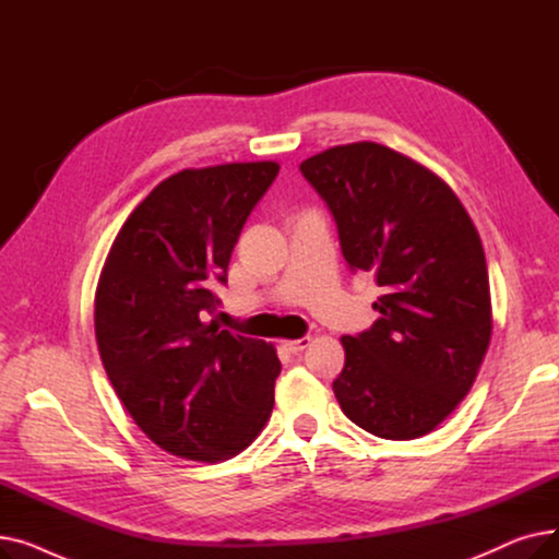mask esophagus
Returning a JSON list of instances; mask_svg holds the SVG:
<instances>
[{
  "instance_id": "esophagus-1",
  "label": "esophagus",
  "mask_w": 559,
  "mask_h": 559,
  "mask_svg": "<svg viewBox=\"0 0 559 559\" xmlns=\"http://www.w3.org/2000/svg\"><path fill=\"white\" fill-rule=\"evenodd\" d=\"M310 346V337L308 335H304V337H299V340H287L285 342V348L289 350V354H301V350H306Z\"/></svg>"
}]
</instances>
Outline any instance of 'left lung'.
<instances>
[{
	"label": "left lung",
	"mask_w": 559,
	"mask_h": 559,
	"mask_svg": "<svg viewBox=\"0 0 559 559\" xmlns=\"http://www.w3.org/2000/svg\"><path fill=\"white\" fill-rule=\"evenodd\" d=\"M299 169L333 213L348 267L383 289L373 326L342 337V413L383 439L428 435L472 390L491 340L480 235L437 174L390 146L340 144Z\"/></svg>",
	"instance_id": "8db88e82"
}]
</instances>
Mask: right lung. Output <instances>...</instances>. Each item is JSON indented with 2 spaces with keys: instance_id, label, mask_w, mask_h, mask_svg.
Segmentation results:
<instances>
[{
  "instance_id": "right-lung-1",
  "label": "right lung",
  "mask_w": 559,
  "mask_h": 559,
  "mask_svg": "<svg viewBox=\"0 0 559 559\" xmlns=\"http://www.w3.org/2000/svg\"><path fill=\"white\" fill-rule=\"evenodd\" d=\"M278 163L183 169L129 215L95 295L104 369L140 430L163 451L219 462L249 447L281 373L264 340L222 331L215 285Z\"/></svg>"
}]
</instances>
